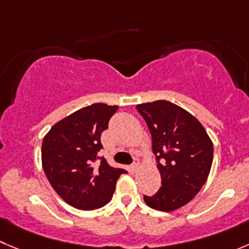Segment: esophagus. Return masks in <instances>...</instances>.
<instances>
[{
  "label": "esophagus",
  "instance_id": "1",
  "mask_svg": "<svg viewBox=\"0 0 249 249\" xmlns=\"http://www.w3.org/2000/svg\"><path fill=\"white\" fill-rule=\"evenodd\" d=\"M139 166H141V165H139V161H138V160H136V161H134L133 164L131 165V171L132 172H137L139 170Z\"/></svg>",
  "mask_w": 249,
  "mask_h": 249
}]
</instances>
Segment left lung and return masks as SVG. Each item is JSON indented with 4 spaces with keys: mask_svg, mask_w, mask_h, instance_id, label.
<instances>
[{
    "mask_svg": "<svg viewBox=\"0 0 249 249\" xmlns=\"http://www.w3.org/2000/svg\"><path fill=\"white\" fill-rule=\"evenodd\" d=\"M153 141L161 187L144 196L153 209L172 212L191 202L207 182L214 148L202 123L193 115L166 100L137 105Z\"/></svg>",
    "mask_w": 249,
    "mask_h": 249,
    "instance_id": "8db88e82",
    "label": "left lung"
}]
</instances>
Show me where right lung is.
Returning a JSON list of instances; mask_svg holds the SVG:
<instances>
[{
  "label": "right lung",
  "mask_w": 249,
  "mask_h": 249,
  "mask_svg": "<svg viewBox=\"0 0 249 249\" xmlns=\"http://www.w3.org/2000/svg\"><path fill=\"white\" fill-rule=\"evenodd\" d=\"M117 108L106 104L83 107L55 123L44 137L45 175L56 193L77 209L94 210L107 204L117 179L127 172L98 155L103 148L101 133Z\"/></svg>",
  "instance_id": "right-lung-1"
}]
</instances>
